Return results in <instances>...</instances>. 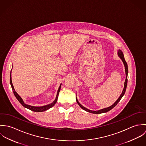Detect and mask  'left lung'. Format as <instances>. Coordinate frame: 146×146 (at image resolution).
Returning a JSON list of instances; mask_svg holds the SVG:
<instances>
[{
    "label": "left lung",
    "mask_w": 146,
    "mask_h": 146,
    "mask_svg": "<svg viewBox=\"0 0 146 146\" xmlns=\"http://www.w3.org/2000/svg\"><path fill=\"white\" fill-rule=\"evenodd\" d=\"M117 54H118V56L120 57V58L121 60V61H123V62L124 64V67H125V75H126V79H125V82H124V89L123 90V92L121 93V94H120V97L118 98V99L116 100V101L113 104H112L111 106L110 107H108L107 108H104L103 109H101V110H98V111H92V110H90L86 108H85V107H84L83 105L80 104L79 103V102L78 101L77 98L76 97V102L78 103V104H79V106L83 109L84 110L88 112H90V113H95V114H99V113H105V112H107L109 111H110L111 110H112L114 107H115L117 104L119 102V101L121 100V99L122 98V97H123V96L125 94V91H126V86H127V74H128V68H127V63L125 61V58H124V54L122 52V51L120 50V49H119L117 50Z\"/></svg>",
    "instance_id": "left-lung-1"
}]
</instances>
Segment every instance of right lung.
Returning a JSON list of instances; mask_svg holds the SVG:
<instances>
[{
	"label": "right lung",
	"mask_w": 146,
	"mask_h": 146,
	"mask_svg": "<svg viewBox=\"0 0 146 146\" xmlns=\"http://www.w3.org/2000/svg\"><path fill=\"white\" fill-rule=\"evenodd\" d=\"M11 72H12V70H11V74H10V84H11V87H12V89L13 90V93L16 97V98L17 99V100L20 102V103L25 108H26L27 109H29L34 112H43V111H46L48 110H49V108H50L51 107H52L53 106H54V105L56 104L57 101V100H58V94H59V92L61 90V84H60V86H59V88L58 89V91H57V96H56V99L55 100L50 104H46V105H45V106H31V105H29V104H26L22 98H21V97L18 94V93L15 91V89L14 88V86L13 85V84H12V77H11Z\"/></svg>",
	"instance_id": "add662e5"
}]
</instances>
